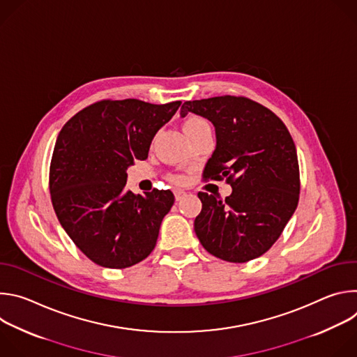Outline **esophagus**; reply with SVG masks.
I'll return each mask as SVG.
<instances>
[{
	"label": "esophagus",
	"mask_w": 357,
	"mask_h": 357,
	"mask_svg": "<svg viewBox=\"0 0 357 357\" xmlns=\"http://www.w3.org/2000/svg\"><path fill=\"white\" fill-rule=\"evenodd\" d=\"M186 196V192L185 190H181V189H176L175 190V199L176 200H181V199H183Z\"/></svg>",
	"instance_id": "obj_1"
}]
</instances>
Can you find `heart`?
Instances as JSON below:
<instances>
[{"mask_svg":"<svg viewBox=\"0 0 357 357\" xmlns=\"http://www.w3.org/2000/svg\"><path fill=\"white\" fill-rule=\"evenodd\" d=\"M205 128H211L209 127V124H208V121L205 120V119H202V117H197V116H190V117H188L186 120H185V123H183V130H185V132L188 134V135H190V134H195V132H197V131H200V130H205ZM175 182H178V183H181L182 181H183V178L182 176H174L172 178Z\"/></svg>","mask_w":357,"mask_h":357,"instance_id":"heart-1","label":"heart"}]
</instances>
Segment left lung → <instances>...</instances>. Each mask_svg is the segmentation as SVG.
<instances>
[{"label":"left lung","instance_id":"left-lung-1","mask_svg":"<svg viewBox=\"0 0 357 357\" xmlns=\"http://www.w3.org/2000/svg\"><path fill=\"white\" fill-rule=\"evenodd\" d=\"M212 121L216 149L203 179L230 183L225 200L199 192L195 233L212 256L229 263L257 259L278 240L299 199L295 144L285 124L247 97L219 96L185 101L181 116Z\"/></svg>","mask_w":357,"mask_h":357}]
</instances>
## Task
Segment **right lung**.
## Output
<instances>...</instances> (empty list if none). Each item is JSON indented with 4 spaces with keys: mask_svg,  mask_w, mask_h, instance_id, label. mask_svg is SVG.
<instances>
[{
    "mask_svg": "<svg viewBox=\"0 0 357 357\" xmlns=\"http://www.w3.org/2000/svg\"><path fill=\"white\" fill-rule=\"evenodd\" d=\"M179 106L101 100L61 130L49 169L50 199L62 227L93 263L127 268L154 250L175 196L126 190L127 168L148 158L152 138Z\"/></svg>",
    "mask_w": 357,
    "mask_h": 357,
    "instance_id": "right-lung-1",
    "label": "right lung"
}]
</instances>
